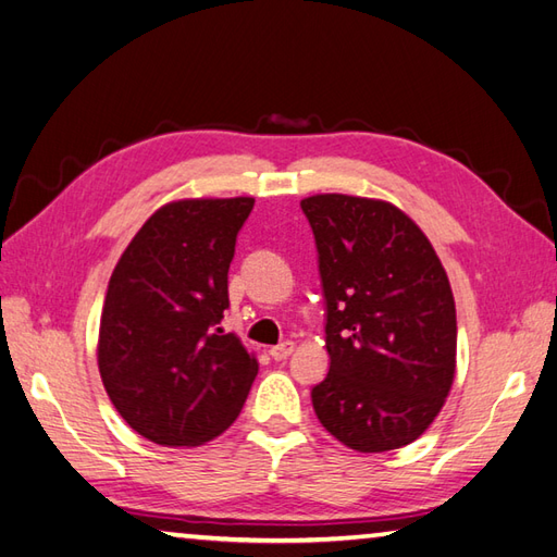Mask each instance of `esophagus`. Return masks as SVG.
<instances>
[{
  "instance_id": "obj_1",
  "label": "esophagus",
  "mask_w": 557,
  "mask_h": 557,
  "mask_svg": "<svg viewBox=\"0 0 557 557\" xmlns=\"http://www.w3.org/2000/svg\"><path fill=\"white\" fill-rule=\"evenodd\" d=\"M292 351H294V342H282V344L270 348V356H273L275 360H284Z\"/></svg>"
}]
</instances>
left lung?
Returning a JSON list of instances; mask_svg holds the SVG:
<instances>
[{"instance_id":"8db88e82","label":"left lung","mask_w":557,"mask_h":557,"mask_svg":"<svg viewBox=\"0 0 557 557\" xmlns=\"http://www.w3.org/2000/svg\"><path fill=\"white\" fill-rule=\"evenodd\" d=\"M327 306V377L313 386L322 426L360 454L408 446L434 422L456 377V301L424 232L382 199L301 201Z\"/></svg>"}]
</instances>
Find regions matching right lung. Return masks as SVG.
Listing matches in <instances>:
<instances>
[{"label": "right lung", "mask_w": 557, "mask_h": 557, "mask_svg": "<svg viewBox=\"0 0 557 557\" xmlns=\"http://www.w3.org/2000/svg\"><path fill=\"white\" fill-rule=\"evenodd\" d=\"M251 197L161 206L109 280L97 363L111 404L161 446H199L237 420L256 356L220 327L227 270Z\"/></svg>", "instance_id": "right-lung-1"}]
</instances>
